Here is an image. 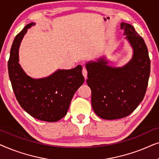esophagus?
Here are the masks:
<instances>
[{"instance_id":"1","label":"esophagus","mask_w":159,"mask_h":159,"mask_svg":"<svg viewBox=\"0 0 159 159\" xmlns=\"http://www.w3.org/2000/svg\"><path fill=\"white\" fill-rule=\"evenodd\" d=\"M82 75H83L84 78L87 79V77H88V71H87V69L85 67H83V68H82Z\"/></svg>"}]
</instances>
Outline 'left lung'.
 <instances>
[{
	"mask_svg": "<svg viewBox=\"0 0 159 159\" xmlns=\"http://www.w3.org/2000/svg\"><path fill=\"white\" fill-rule=\"evenodd\" d=\"M121 29L133 49L132 59L122 67L108 66L104 58L85 65L93 110L108 120L124 118L135 110L146 93L151 71L148 51L142 37L129 24L121 23Z\"/></svg>",
	"mask_w": 159,
	"mask_h": 159,
	"instance_id": "1",
	"label": "left lung"
}]
</instances>
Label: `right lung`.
Wrapping results in <instances>:
<instances>
[{
  "mask_svg": "<svg viewBox=\"0 0 159 159\" xmlns=\"http://www.w3.org/2000/svg\"><path fill=\"white\" fill-rule=\"evenodd\" d=\"M34 25L28 24L14 38L8 61V75L21 108L34 118L54 122L66 114L74 94L84 83L82 67L59 69L41 79L29 77L19 64V48L27 29Z\"/></svg>",
  "mask_w": 159,
  "mask_h": 159,
  "instance_id": "right-lung-1",
  "label": "right lung"
}]
</instances>
